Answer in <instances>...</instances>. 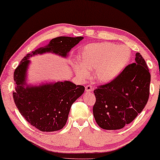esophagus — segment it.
Returning <instances> with one entry per match:
<instances>
[{"mask_svg": "<svg viewBox=\"0 0 160 160\" xmlns=\"http://www.w3.org/2000/svg\"><path fill=\"white\" fill-rule=\"evenodd\" d=\"M93 89V88L91 85H87V86H86V87H85V90L86 92H90V91H92Z\"/></svg>", "mask_w": 160, "mask_h": 160, "instance_id": "obj_1", "label": "esophagus"}]
</instances>
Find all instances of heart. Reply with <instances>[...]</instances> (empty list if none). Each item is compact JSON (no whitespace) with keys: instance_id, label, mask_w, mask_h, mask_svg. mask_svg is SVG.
Returning a JSON list of instances; mask_svg holds the SVG:
<instances>
[{"instance_id":"1","label":"heart","mask_w":160,"mask_h":160,"mask_svg":"<svg viewBox=\"0 0 160 160\" xmlns=\"http://www.w3.org/2000/svg\"><path fill=\"white\" fill-rule=\"evenodd\" d=\"M131 58V51L126 45L111 42L92 43L81 52L82 64H75L74 69L81 78L89 77L88 70H94V78L101 83H108L121 73Z\"/></svg>"}]
</instances>
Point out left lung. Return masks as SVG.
<instances>
[{"mask_svg":"<svg viewBox=\"0 0 160 160\" xmlns=\"http://www.w3.org/2000/svg\"><path fill=\"white\" fill-rule=\"evenodd\" d=\"M150 74L142 55L107 84L94 90V118L104 130H119L142 111L150 95Z\"/></svg>","mask_w":160,"mask_h":160,"instance_id":"8db88e82","label":"left lung"}]
</instances>
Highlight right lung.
Here are the masks:
<instances>
[{"label":"right lung","mask_w":160,"mask_h":160,"mask_svg":"<svg viewBox=\"0 0 160 160\" xmlns=\"http://www.w3.org/2000/svg\"><path fill=\"white\" fill-rule=\"evenodd\" d=\"M83 39V37L52 39L46 46L28 54L15 70V90L12 93L15 103L29 123L41 131L53 132L64 128L71 106L83 93L85 88L70 81L28 84L26 81L31 63L29 59L45 53L67 58L71 49Z\"/></svg>","instance_id":"add662e5"}]
</instances>
